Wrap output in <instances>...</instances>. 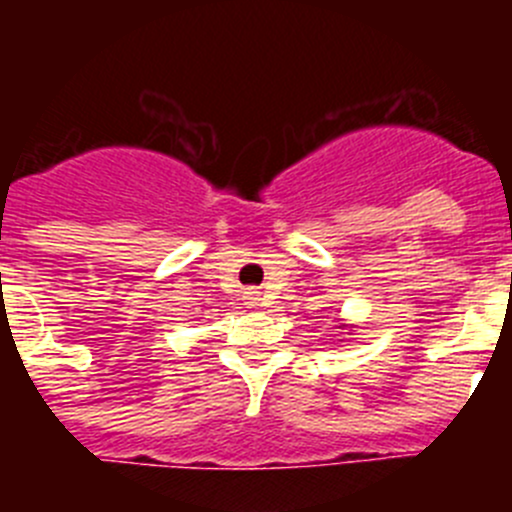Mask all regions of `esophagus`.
Returning a JSON list of instances; mask_svg holds the SVG:
<instances>
[{"label":"esophagus","mask_w":512,"mask_h":512,"mask_svg":"<svg viewBox=\"0 0 512 512\" xmlns=\"http://www.w3.org/2000/svg\"><path fill=\"white\" fill-rule=\"evenodd\" d=\"M248 305H259V292H246Z\"/></svg>","instance_id":"1"}]
</instances>
